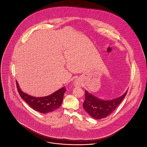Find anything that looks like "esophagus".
<instances>
[{"label": "esophagus", "instance_id": "34e87169", "mask_svg": "<svg viewBox=\"0 0 147 147\" xmlns=\"http://www.w3.org/2000/svg\"><path fill=\"white\" fill-rule=\"evenodd\" d=\"M74 85L76 86H78V80H76V81L74 82Z\"/></svg>", "mask_w": 147, "mask_h": 147}]
</instances>
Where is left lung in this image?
<instances>
[{
	"mask_svg": "<svg viewBox=\"0 0 147 147\" xmlns=\"http://www.w3.org/2000/svg\"><path fill=\"white\" fill-rule=\"evenodd\" d=\"M127 90L117 98L110 100L99 98L85 90L86 99L83 103L85 111L94 119L105 118L113 112L124 98Z\"/></svg>",
	"mask_w": 147,
	"mask_h": 147,
	"instance_id": "obj_1",
	"label": "left lung"
}]
</instances>
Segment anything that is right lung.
I'll list each match as a JSON object with an SVG mask.
<instances>
[{
	"label": "right lung",
	"mask_w": 147,
	"mask_h": 147,
	"mask_svg": "<svg viewBox=\"0 0 147 147\" xmlns=\"http://www.w3.org/2000/svg\"><path fill=\"white\" fill-rule=\"evenodd\" d=\"M16 84L18 93L23 100L32 109L41 113H51L60 107L64 94L67 90L65 87H63L50 95L36 97L30 96L21 90L17 81H16Z\"/></svg>",
	"instance_id": "1"
}]
</instances>
